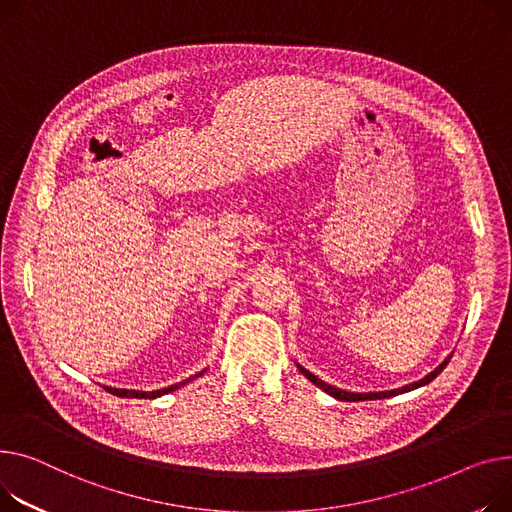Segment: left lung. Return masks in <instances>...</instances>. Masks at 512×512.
Returning a JSON list of instances; mask_svg holds the SVG:
<instances>
[{"instance_id": "8db88e82", "label": "left lung", "mask_w": 512, "mask_h": 512, "mask_svg": "<svg viewBox=\"0 0 512 512\" xmlns=\"http://www.w3.org/2000/svg\"><path fill=\"white\" fill-rule=\"evenodd\" d=\"M451 356H453V352L442 360L432 372H428L426 377H422L420 381H414V383H410V385H403V387H397V389H391V391H368V393H356V391H346V389H339V387H333V385H329V383H325V381H321L317 374H313L311 370H306L302 364H298L296 362V368L304 374L306 379H309L315 387H319V389H323L327 395H331V397H335V399H339V401H368V399H387V397H393V395H401V393H410V391H414V389H418V387H424V385H428L430 381H434L438 374L445 370V366L449 364V360H451Z\"/></svg>"}]
</instances>
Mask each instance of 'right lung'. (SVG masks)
<instances>
[{"label":"right lung","instance_id":"add662e5","mask_svg":"<svg viewBox=\"0 0 512 512\" xmlns=\"http://www.w3.org/2000/svg\"><path fill=\"white\" fill-rule=\"evenodd\" d=\"M203 372H206V370H201V372L193 374V377H189V379H185V381H181V383H175V385H168V387H164V389H154V391H135V389H119V387H109V385H105V389H107L109 393L117 395V397H138V399H156V397H162V395H166V393H170V391H177V389L185 387L187 383H191V381H195L197 377H201V374H203Z\"/></svg>","mask_w":512,"mask_h":512}]
</instances>
